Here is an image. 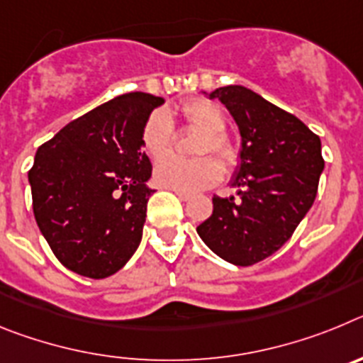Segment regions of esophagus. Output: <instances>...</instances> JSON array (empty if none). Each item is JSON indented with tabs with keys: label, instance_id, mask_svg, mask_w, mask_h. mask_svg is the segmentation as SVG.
I'll return each instance as SVG.
<instances>
[{
	"label": "esophagus",
	"instance_id": "1",
	"mask_svg": "<svg viewBox=\"0 0 363 363\" xmlns=\"http://www.w3.org/2000/svg\"><path fill=\"white\" fill-rule=\"evenodd\" d=\"M176 196H178L179 200H184V201L191 200V194H187V192H178V191H176Z\"/></svg>",
	"mask_w": 363,
	"mask_h": 363
}]
</instances>
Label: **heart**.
<instances>
[{
    "instance_id": "b5f03b06",
    "label": "heart",
    "mask_w": 363,
    "mask_h": 363,
    "mask_svg": "<svg viewBox=\"0 0 363 363\" xmlns=\"http://www.w3.org/2000/svg\"><path fill=\"white\" fill-rule=\"evenodd\" d=\"M182 116L189 123L196 125L203 130V136L198 145V152H216L221 160L230 163L236 156L229 138L223 134L225 130V116L218 105L207 99H191L179 108ZM174 140V127L171 116L165 111H156L143 129V149L149 152L150 158L160 160L165 156L172 147ZM223 176V167L213 156H203L196 160H182L176 156L162 160L154 169V182L163 189H171L178 192H198L213 187Z\"/></svg>"
}]
</instances>
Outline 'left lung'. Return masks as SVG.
Here are the masks:
<instances>
[{"label": "left lung", "mask_w": 363, "mask_h": 363, "mask_svg": "<svg viewBox=\"0 0 363 363\" xmlns=\"http://www.w3.org/2000/svg\"><path fill=\"white\" fill-rule=\"evenodd\" d=\"M218 98L242 138L230 179L238 198H213V214L196 233L233 265L258 264L293 236L313 207L323 172L322 142L296 116L242 85L203 92Z\"/></svg>", "instance_id": "left-lung-1"}]
</instances>
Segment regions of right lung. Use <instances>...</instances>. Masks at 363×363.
Returning a JSON list of instances; mask_svg holds the SVG:
<instances>
[{
	"label": "right lung",
	"instance_id": "1",
	"mask_svg": "<svg viewBox=\"0 0 363 363\" xmlns=\"http://www.w3.org/2000/svg\"><path fill=\"white\" fill-rule=\"evenodd\" d=\"M165 99L116 96L65 125L28 171L32 209L56 258L76 274L107 278L142 242L152 165L143 129Z\"/></svg>",
	"mask_w": 363,
	"mask_h": 363
}]
</instances>
